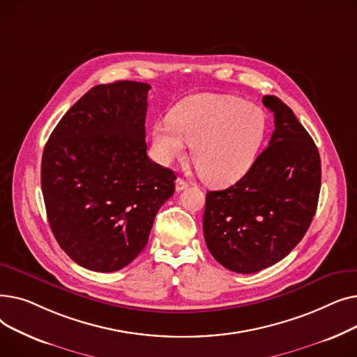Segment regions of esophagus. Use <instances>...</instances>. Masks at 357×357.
Listing matches in <instances>:
<instances>
[{
  "mask_svg": "<svg viewBox=\"0 0 357 357\" xmlns=\"http://www.w3.org/2000/svg\"><path fill=\"white\" fill-rule=\"evenodd\" d=\"M190 186V182L188 181H185V179H182V178H178L176 179V191L179 192V191H183V190H186Z\"/></svg>",
  "mask_w": 357,
  "mask_h": 357,
  "instance_id": "esophagus-1",
  "label": "esophagus"
}]
</instances>
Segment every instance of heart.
<instances>
[{"label":"heart","mask_w":357,"mask_h":357,"mask_svg":"<svg viewBox=\"0 0 357 357\" xmlns=\"http://www.w3.org/2000/svg\"><path fill=\"white\" fill-rule=\"evenodd\" d=\"M266 130V114L259 105L226 93H198L182 100L171 119L155 123L153 150L162 165H169L192 144L201 178L226 186L249 172Z\"/></svg>","instance_id":"1"}]
</instances>
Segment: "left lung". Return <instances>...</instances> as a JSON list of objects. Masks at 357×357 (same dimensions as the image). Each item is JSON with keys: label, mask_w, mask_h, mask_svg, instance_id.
<instances>
[{"label": "left lung", "mask_w": 357, "mask_h": 357, "mask_svg": "<svg viewBox=\"0 0 357 357\" xmlns=\"http://www.w3.org/2000/svg\"><path fill=\"white\" fill-rule=\"evenodd\" d=\"M261 101L275 116L269 146L240 181L205 199L207 248L237 273H256L289 255L310 227L321 188L320 153L308 131L278 97Z\"/></svg>", "instance_id": "left-lung-1"}]
</instances>
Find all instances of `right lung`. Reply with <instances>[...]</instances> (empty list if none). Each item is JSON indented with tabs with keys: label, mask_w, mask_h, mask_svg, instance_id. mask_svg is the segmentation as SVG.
<instances>
[{
	"label": "right lung",
	"mask_w": 357,
	"mask_h": 357,
	"mask_svg": "<svg viewBox=\"0 0 357 357\" xmlns=\"http://www.w3.org/2000/svg\"><path fill=\"white\" fill-rule=\"evenodd\" d=\"M149 84L91 88L52 131L42 158L47 220L79 266L116 272L144 249L175 174L146 150Z\"/></svg>",
	"instance_id": "1"
}]
</instances>
